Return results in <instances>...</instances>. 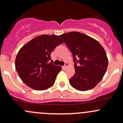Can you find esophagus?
<instances>
[{"mask_svg": "<svg viewBox=\"0 0 123 123\" xmlns=\"http://www.w3.org/2000/svg\"><path fill=\"white\" fill-rule=\"evenodd\" d=\"M68 65H69V64H68V63H65V65H64V66L62 67V68L64 69H65L67 68L68 67Z\"/></svg>", "mask_w": 123, "mask_h": 123, "instance_id": "34e87169", "label": "esophagus"}]
</instances>
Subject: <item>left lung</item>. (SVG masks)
<instances>
[{
    "label": "left lung",
    "instance_id": "left-lung-1",
    "mask_svg": "<svg viewBox=\"0 0 123 123\" xmlns=\"http://www.w3.org/2000/svg\"><path fill=\"white\" fill-rule=\"evenodd\" d=\"M71 50L75 74L69 82L74 89L86 91L101 81L107 69L108 60L101 44L81 33L72 31L59 36Z\"/></svg>",
    "mask_w": 123,
    "mask_h": 123
}]
</instances>
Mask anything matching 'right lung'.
<instances>
[{
	"instance_id": "1",
	"label": "right lung",
	"mask_w": 123,
	"mask_h": 123,
	"mask_svg": "<svg viewBox=\"0 0 123 123\" xmlns=\"http://www.w3.org/2000/svg\"><path fill=\"white\" fill-rule=\"evenodd\" d=\"M64 43L56 35H42L23 46L15 59V68L22 81L36 90L49 89L55 83L61 67L54 65L50 54Z\"/></svg>"
}]
</instances>
